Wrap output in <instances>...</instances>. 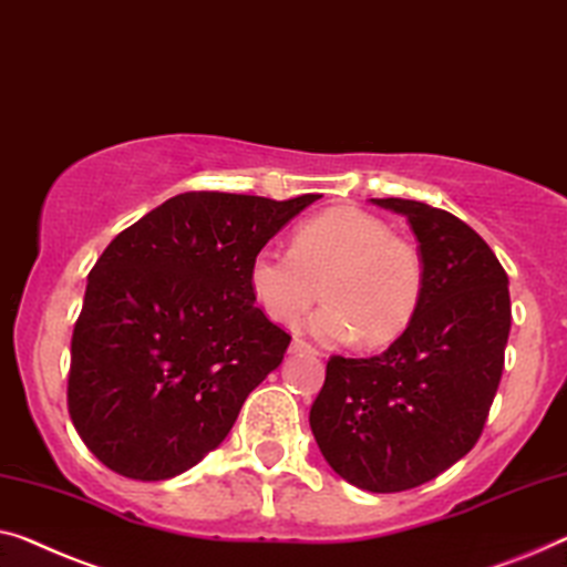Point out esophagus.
Instances as JSON below:
<instances>
[{
  "instance_id": "34e87169",
  "label": "esophagus",
  "mask_w": 567,
  "mask_h": 567,
  "mask_svg": "<svg viewBox=\"0 0 567 567\" xmlns=\"http://www.w3.org/2000/svg\"><path fill=\"white\" fill-rule=\"evenodd\" d=\"M290 351H292V353H298V351L316 353V349H312V346H310L308 341H302V338H292V343H290Z\"/></svg>"
}]
</instances>
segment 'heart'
<instances>
[{
  "instance_id": "b5f03b06",
  "label": "heart",
  "mask_w": 567,
  "mask_h": 567,
  "mask_svg": "<svg viewBox=\"0 0 567 567\" xmlns=\"http://www.w3.org/2000/svg\"><path fill=\"white\" fill-rule=\"evenodd\" d=\"M249 287L277 323H295L323 290L331 302L310 318L312 333L384 346L417 316L425 269L417 249L382 218L338 206L302 221L292 247L265 244L251 257Z\"/></svg>"
}]
</instances>
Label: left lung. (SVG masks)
<instances>
[{
    "label": "left lung",
    "mask_w": 567,
    "mask_h": 567,
    "mask_svg": "<svg viewBox=\"0 0 567 567\" xmlns=\"http://www.w3.org/2000/svg\"><path fill=\"white\" fill-rule=\"evenodd\" d=\"M408 218L425 287L417 316L379 357H331L310 430L338 476L408 492L461 461L484 430L512 328L509 277L488 244L443 208L371 198Z\"/></svg>",
    "instance_id": "8db88e82"
}]
</instances>
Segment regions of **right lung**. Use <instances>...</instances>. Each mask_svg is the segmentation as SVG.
<instances>
[{
	"label": "right lung",
	"mask_w": 567,
	"mask_h": 567,
	"mask_svg": "<svg viewBox=\"0 0 567 567\" xmlns=\"http://www.w3.org/2000/svg\"><path fill=\"white\" fill-rule=\"evenodd\" d=\"M318 198L181 193L104 249L73 328L68 412L106 468L165 481L221 445L290 346L255 306L251 257Z\"/></svg>",
	"instance_id": "add662e5"
}]
</instances>
